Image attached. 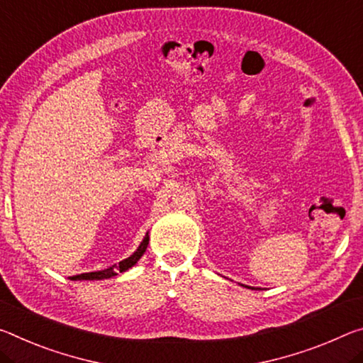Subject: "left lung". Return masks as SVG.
<instances>
[{"mask_svg": "<svg viewBox=\"0 0 363 363\" xmlns=\"http://www.w3.org/2000/svg\"><path fill=\"white\" fill-rule=\"evenodd\" d=\"M245 287H249V286H245ZM252 289H254V287H252Z\"/></svg>", "mask_w": 363, "mask_h": 363, "instance_id": "1", "label": "left lung"}]
</instances>
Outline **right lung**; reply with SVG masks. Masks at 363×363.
<instances>
[{"instance_id":"add662e5","label":"right lung","mask_w":363,"mask_h":363,"mask_svg":"<svg viewBox=\"0 0 363 363\" xmlns=\"http://www.w3.org/2000/svg\"><path fill=\"white\" fill-rule=\"evenodd\" d=\"M148 240H150V235H148V233H147L145 238H143V240L140 242V245L137 247V250L134 252V254L125 258V260L119 262V264H113V267H109L106 269H101V272H91V273H82V274L71 276V279L72 281H100V279L114 278V276H116L118 273L128 272V269L134 267V264L140 260L142 255L145 254Z\"/></svg>"}]
</instances>
